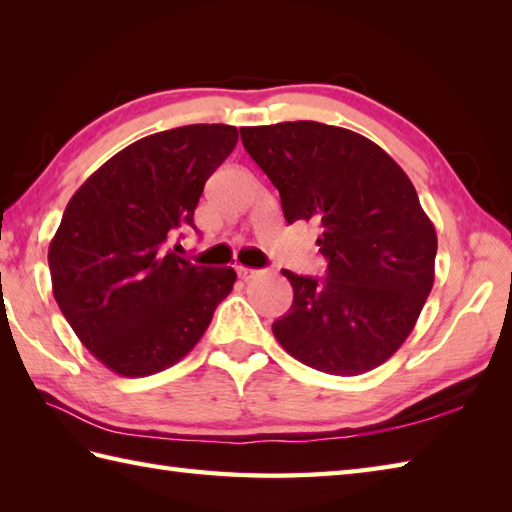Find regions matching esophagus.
Instances as JSON below:
<instances>
[{"mask_svg":"<svg viewBox=\"0 0 512 512\" xmlns=\"http://www.w3.org/2000/svg\"><path fill=\"white\" fill-rule=\"evenodd\" d=\"M237 270V277L239 279H244V281H248V279H253L255 275H257V270L255 268H246V266H237L235 268Z\"/></svg>","mask_w":512,"mask_h":512,"instance_id":"1","label":"esophagus"}]
</instances>
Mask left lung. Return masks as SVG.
<instances>
[{"instance_id":"left-lung-1","label":"left lung","mask_w":512,"mask_h":512,"mask_svg":"<svg viewBox=\"0 0 512 512\" xmlns=\"http://www.w3.org/2000/svg\"><path fill=\"white\" fill-rule=\"evenodd\" d=\"M244 149L275 184L286 222L321 228L328 277L281 270L290 310L275 339L334 376L383 365L405 343L433 288L438 237L407 173L372 140L314 121L242 127Z\"/></svg>"}]
</instances>
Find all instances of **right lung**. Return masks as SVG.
I'll return each instance as SVG.
<instances>
[{"mask_svg":"<svg viewBox=\"0 0 512 512\" xmlns=\"http://www.w3.org/2000/svg\"><path fill=\"white\" fill-rule=\"evenodd\" d=\"M237 145L233 125H184L118 151L72 195L48 248L52 292L81 343L138 378L187 356L235 284L233 268L178 257L206 180Z\"/></svg>","mask_w":512,"mask_h":512,"instance_id":"right-lung-1","label":"right lung"}]
</instances>
